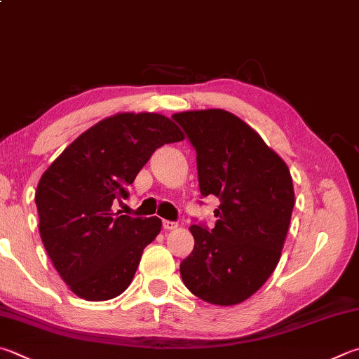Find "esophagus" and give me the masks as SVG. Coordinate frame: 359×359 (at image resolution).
Here are the masks:
<instances>
[{"label":"esophagus","mask_w":359,"mask_h":359,"mask_svg":"<svg viewBox=\"0 0 359 359\" xmlns=\"http://www.w3.org/2000/svg\"><path fill=\"white\" fill-rule=\"evenodd\" d=\"M163 227H165L166 231H174V229H177L179 227V224L177 223H174V221H163Z\"/></svg>","instance_id":"obj_1"}]
</instances>
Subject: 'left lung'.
Here are the masks:
<instances>
[{
    "mask_svg": "<svg viewBox=\"0 0 359 359\" xmlns=\"http://www.w3.org/2000/svg\"><path fill=\"white\" fill-rule=\"evenodd\" d=\"M196 149L202 198L217 196L212 231L193 224L194 248L180 276L193 295L218 306L245 302L275 271L295 204L285 161L224 109L175 113Z\"/></svg>",
    "mask_w": 359,
    "mask_h": 359,
    "instance_id": "left-lung-1",
    "label": "left lung"
}]
</instances>
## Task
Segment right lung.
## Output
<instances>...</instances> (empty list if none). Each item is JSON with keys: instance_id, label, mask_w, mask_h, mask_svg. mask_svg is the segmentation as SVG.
<instances>
[{"instance_id": "obj_1", "label": "right lung", "mask_w": 359, "mask_h": 359, "mask_svg": "<svg viewBox=\"0 0 359 359\" xmlns=\"http://www.w3.org/2000/svg\"><path fill=\"white\" fill-rule=\"evenodd\" d=\"M184 133L157 113H117L97 122L69 144L36 190L39 232L70 290L88 302H105L126 290L161 219L113 212L128 198L141 168L163 144Z\"/></svg>"}]
</instances>
